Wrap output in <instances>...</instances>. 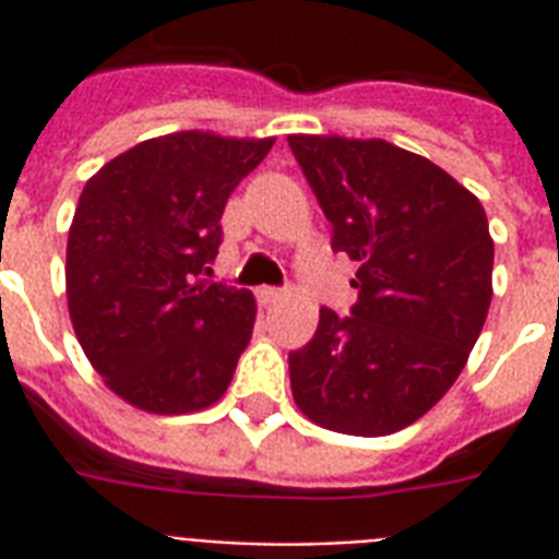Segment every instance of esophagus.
Instances as JSON below:
<instances>
[{
    "label": "esophagus",
    "mask_w": 559,
    "mask_h": 559,
    "mask_svg": "<svg viewBox=\"0 0 559 559\" xmlns=\"http://www.w3.org/2000/svg\"><path fill=\"white\" fill-rule=\"evenodd\" d=\"M258 298H261L263 305H275V301H281V298H284V289H281V287H261V289H258Z\"/></svg>",
    "instance_id": "1"
}]
</instances>
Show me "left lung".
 Here are the masks:
<instances>
[{"mask_svg":"<svg viewBox=\"0 0 559 559\" xmlns=\"http://www.w3.org/2000/svg\"><path fill=\"white\" fill-rule=\"evenodd\" d=\"M287 142L331 219V249L359 263L350 316L322 307L313 340L289 354L293 397L333 432H397L450 391L485 328V209L447 170L382 139Z\"/></svg>","mask_w":559,"mask_h":559,"instance_id":"1","label":"left lung"}]
</instances>
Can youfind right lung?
Instances as JSON below:
<instances>
[{
	"mask_svg": "<svg viewBox=\"0 0 559 559\" xmlns=\"http://www.w3.org/2000/svg\"><path fill=\"white\" fill-rule=\"evenodd\" d=\"M272 139L162 135L86 182L66 246V296L83 354L109 389L156 415L226 394L254 328L249 289L205 278L223 209Z\"/></svg>",
	"mask_w": 559,
	"mask_h": 559,
	"instance_id": "1",
	"label": "right lung"
}]
</instances>
